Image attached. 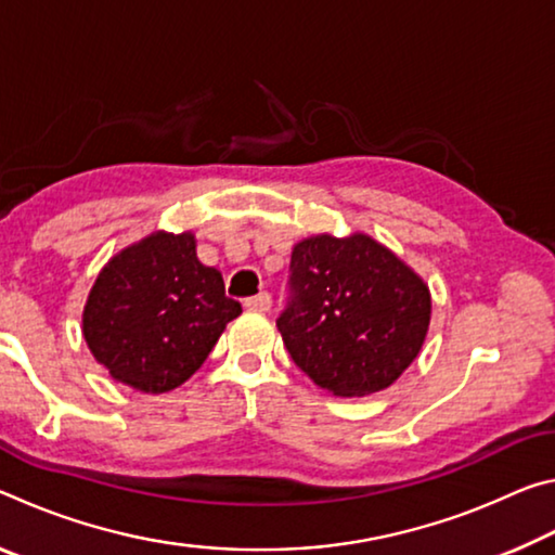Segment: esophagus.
Masks as SVG:
<instances>
[{"mask_svg":"<svg viewBox=\"0 0 555 555\" xmlns=\"http://www.w3.org/2000/svg\"><path fill=\"white\" fill-rule=\"evenodd\" d=\"M244 308H249V311L267 313L269 308H271V296L267 294V291H261V294H257V296H251V298L244 300Z\"/></svg>","mask_w":555,"mask_h":555,"instance_id":"obj_1","label":"esophagus"}]
</instances>
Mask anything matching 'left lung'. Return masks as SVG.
Listing matches in <instances>:
<instances>
[{"instance_id": "1", "label": "left lung", "mask_w": 555, "mask_h": 555, "mask_svg": "<svg viewBox=\"0 0 555 555\" xmlns=\"http://www.w3.org/2000/svg\"><path fill=\"white\" fill-rule=\"evenodd\" d=\"M288 306L276 327L300 370L335 397H367L416 360L430 294L370 234H315L291 251Z\"/></svg>"}]
</instances>
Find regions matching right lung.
<instances>
[{"label": "right lung", "mask_w": 555, "mask_h": 555, "mask_svg": "<svg viewBox=\"0 0 555 555\" xmlns=\"http://www.w3.org/2000/svg\"><path fill=\"white\" fill-rule=\"evenodd\" d=\"M242 313L218 269L195 257L191 232H154L112 257L90 288L82 335L127 387L164 393L191 379Z\"/></svg>", "instance_id": "add662e5"}]
</instances>
